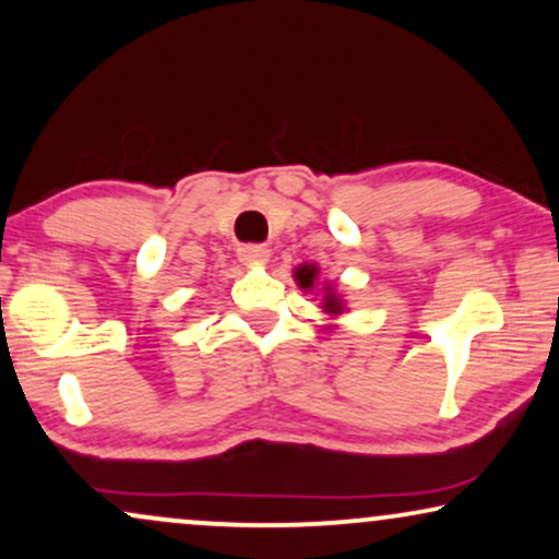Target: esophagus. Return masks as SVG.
Here are the masks:
<instances>
[{
    "mask_svg": "<svg viewBox=\"0 0 559 559\" xmlns=\"http://www.w3.org/2000/svg\"><path fill=\"white\" fill-rule=\"evenodd\" d=\"M236 254L243 264L254 266V264H264L270 259V249L262 247V243H243V247L236 249Z\"/></svg>",
    "mask_w": 559,
    "mask_h": 559,
    "instance_id": "34e87169",
    "label": "esophagus"
}]
</instances>
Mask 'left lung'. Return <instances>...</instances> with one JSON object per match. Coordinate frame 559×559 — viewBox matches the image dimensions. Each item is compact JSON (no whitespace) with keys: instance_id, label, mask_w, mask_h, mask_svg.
Instances as JSON below:
<instances>
[{"instance_id":"obj_1","label":"left lung","mask_w":559,"mask_h":559,"mask_svg":"<svg viewBox=\"0 0 559 559\" xmlns=\"http://www.w3.org/2000/svg\"><path fill=\"white\" fill-rule=\"evenodd\" d=\"M318 274L320 272H318L316 264H300L295 270V282L302 289H312V287H316V282H318ZM320 308H323L328 316H341L343 308H346V305H343V300H341V295L335 293V287L328 285V282H323V302H320Z\"/></svg>"}]
</instances>
